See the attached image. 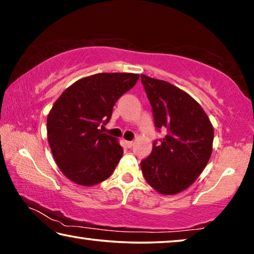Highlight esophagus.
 <instances>
[{
    "label": "esophagus",
    "instance_id": "1",
    "mask_svg": "<svg viewBox=\"0 0 254 254\" xmlns=\"http://www.w3.org/2000/svg\"><path fill=\"white\" fill-rule=\"evenodd\" d=\"M124 143H126V145H127V148H132L133 144H134V142H133V141H126V142H124Z\"/></svg>",
    "mask_w": 254,
    "mask_h": 254
}]
</instances>
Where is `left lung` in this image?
<instances>
[{
	"label": "left lung",
	"instance_id": "1",
	"mask_svg": "<svg viewBox=\"0 0 254 254\" xmlns=\"http://www.w3.org/2000/svg\"><path fill=\"white\" fill-rule=\"evenodd\" d=\"M152 107L154 127L163 139L141 161L144 179L163 195L183 191L198 178L212 154L214 128L201 106L173 84L141 75Z\"/></svg>",
	"mask_w": 254,
	"mask_h": 254
}]
</instances>
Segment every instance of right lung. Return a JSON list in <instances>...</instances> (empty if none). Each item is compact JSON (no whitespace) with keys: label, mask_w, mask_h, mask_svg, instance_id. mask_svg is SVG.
<instances>
[{"label":"right lung","mask_w":254,"mask_h":254,"mask_svg":"<svg viewBox=\"0 0 254 254\" xmlns=\"http://www.w3.org/2000/svg\"><path fill=\"white\" fill-rule=\"evenodd\" d=\"M137 79V74L101 72L77 80L55 102L47 119L48 142L59 169L71 182L93 186L113 174L123 148L100 127L110 121L114 104Z\"/></svg>","instance_id":"right-lung-1"}]
</instances>
